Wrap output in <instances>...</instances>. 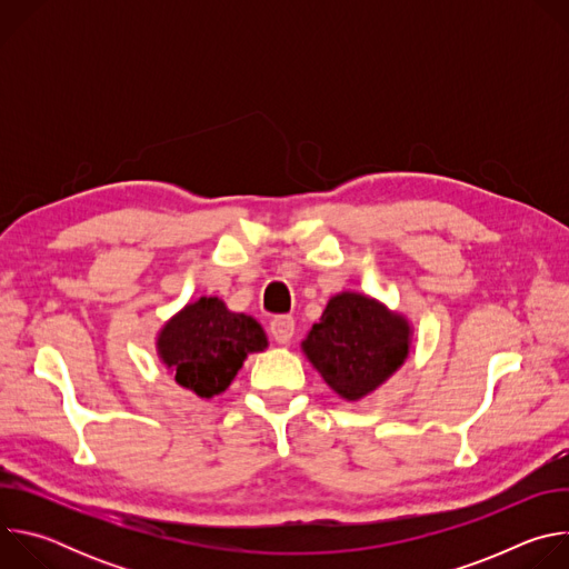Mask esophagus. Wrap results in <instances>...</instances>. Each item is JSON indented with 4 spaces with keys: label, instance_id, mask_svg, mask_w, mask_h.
<instances>
[{
    "label": "esophagus",
    "instance_id": "esophagus-1",
    "mask_svg": "<svg viewBox=\"0 0 569 569\" xmlns=\"http://www.w3.org/2000/svg\"><path fill=\"white\" fill-rule=\"evenodd\" d=\"M270 333L274 338V342L279 345H288L295 336V319L290 315H277L270 321Z\"/></svg>",
    "mask_w": 569,
    "mask_h": 569
}]
</instances>
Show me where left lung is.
Wrapping results in <instances>:
<instances>
[{
  "instance_id": "left-lung-1",
  "label": "left lung",
  "mask_w": 569,
  "mask_h": 569,
  "mask_svg": "<svg viewBox=\"0 0 569 569\" xmlns=\"http://www.w3.org/2000/svg\"><path fill=\"white\" fill-rule=\"evenodd\" d=\"M301 349L333 391L358 400L408 358L410 327L376 299L342 292L331 297Z\"/></svg>"
}]
</instances>
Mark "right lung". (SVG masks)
I'll list each match as a JSON object with an SVG mask.
<instances>
[{"instance_id": "add662e5", "label": "right lung", "mask_w": 569, "mask_h": 569, "mask_svg": "<svg viewBox=\"0 0 569 569\" xmlns=\"http://www.w3.org/2000/svg\"><path fill=\"white\" fill-rule=\"evenodd\" d=\"M266 347L261 323L250 315L229 312L216 297L189 303L157 338L159 358L200 398L224 391L248 353Z\"/></svg>"}]
</instances>
